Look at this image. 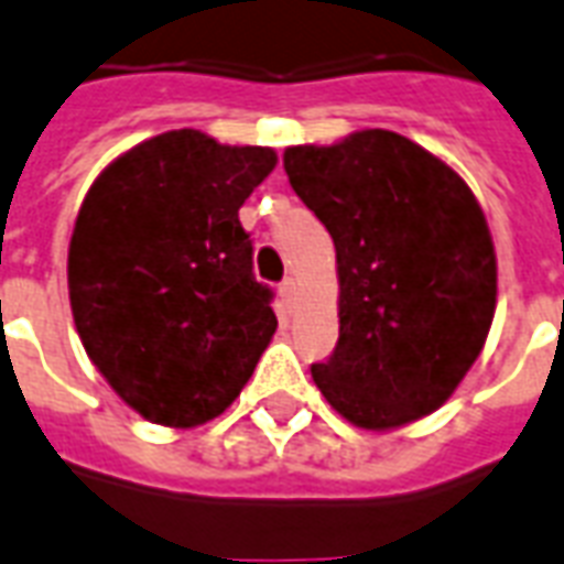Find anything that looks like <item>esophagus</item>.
I'll list each match as a JSON object with an SVG mask.
<instances>
[{
  "instance_id": "esophagus-1",
  "label": "esophagus",
  "mask_w": 564,
  "mask_h": 564,
  "mask_svg": "<svg viewBox=\"0 0 564 564\" xmlns=\"http://www.w3.org/2000/svg\"><path fill=\"white\" fill-rule=\"evenodd\" d=\"M278 295H281V302L286 304V307H293V302H295V281H293V278H286V281L278 286Z\"/></svg>"
}]
</instances>
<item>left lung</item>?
<instances>
[{
    "label": "left lung",
    "instance_id": "8db88e82",
    "mask_svg": "<svg viewBox=\"0 0 564 564\" xmlns=\"http://www.w3.org/2000/svg\"><path fill=\"white\" fill-rule=\"evenodd\" d=\"M290 185L337 253L335 356L311 367L337 415L398 431L452 398L496 314V250L452 166L382 128L290 145Z\"/></svg>",
    "mask_w": 564,
    "mask_h": 564
}]
</instances>
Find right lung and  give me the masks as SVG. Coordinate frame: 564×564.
Wrapping results in <instances>:
<instances>
[{"label":"right lung","instance_id":"right-lung-1","mask_svg":"<svg viewBox=\"0 0 564 564\" xmlns=\"http://www.w3.org/2000/svg\"><path fill=\"white\" fill-rule=\"evenodd\" d=\"M269 145L194 128L104 166L68 245V299L91 365L152 424L218 419L271 344V290L253 278L239 208L269 176Z\"/></svg>","mask_w":564,"mask_h":564}]
</instances>
